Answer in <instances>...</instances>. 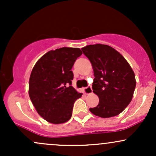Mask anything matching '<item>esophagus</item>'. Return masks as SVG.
<instances>
[{
  "mask_svg": "<svg viewBox=\"0 0 156 156\" xmlns=\"http://www.w3.org/2000/svg\"><path fill=\"white\" fill-rule=\"evenodd\" d=\"M83 92L85 93L86 94H91V93H92V89L90 86H89V87H86V88H83Z\"/></svg>",
  "mask_w": 156,
  "mask_h": 156,
  "instance_id": "obj_1",
  "label": "esophagus"
}]
</instances>
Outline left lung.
<instances>
[{
  "instance_id": "1",
  "label": "left lung",
  "mask_w": 156,
  "mask_h": 156,
  "mask_svg": "<svg viewBox=\"0 0 156 156\" xmlns=\"http://www.w3.org/2000/svg\"><path fill=\"white\" fill-rule=\"evenodd\" d=\"M94 71L93 92L99 103L89 111L98 117L108 118L124 111L133 98L135 74L126 59L107 44H89L81 48Z\"/></svg>"
}]
</instances>
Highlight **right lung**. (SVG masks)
<instances>
[{
	"label": "right lung",
	"mask_w": 156,
	"mask_h": 156,
	"mask_svg": "<svg viewBox=\"0 0 156 156\" xmlns=\"http://www.w3.org/2000/svg\"><path fill=\"white\" fill-rule=\"evenodd\" d=\"M81 54L78 48L48 51L32 69L28 84L30 99L37 113L48 122L57 125L69 120L75 101L83 94L71 86V69Z\"/></svg>",
	"instance_id": "obj_1"
}]
</instances>
